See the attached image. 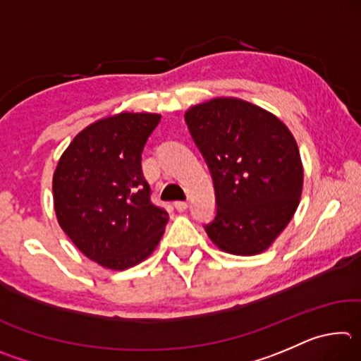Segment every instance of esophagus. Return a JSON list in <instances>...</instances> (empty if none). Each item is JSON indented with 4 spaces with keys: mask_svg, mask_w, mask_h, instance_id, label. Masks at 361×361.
I'll list each match as a JSON object with an SVG mask.
<instances>
[{
    "mask_svg": "<svg viewBox=\"0 0 361 361\" xmlns=\"http://www.w3.org/2000/svg\"><path fill=\"white\" fill-rule=\"evenodd\" d=\"M175 209L178 212H185L188 209V202H185V200H178V202H175Z\"/></svg>",
    "mask_w": 361,
    "mask_h": 361,
    "instance_id": "1",
    "label": "esophagus"
}]
</instances>
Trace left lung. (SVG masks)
<instances>
[{
	"instance_id": "1",
	"label": "left lung",
	"mask_w": 361,
	"mask_h": 361,
	"mask_svg": "<svg viewBox=\"0 0 361 361\" xmlns=\"http://www.w3.org/2000/svg\"><path fill=\"white\" fill-rule=\"evenodd\" d=\"M215 188L204 228L224 252L252 256L277 239L298 209L302 164L282 121L252 103L215 99L185 114Z\"/></svg>"
}]
</instances>
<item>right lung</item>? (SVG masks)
I'll list each match as a JSON object with an SVG mask.
<instances>
[{"label":"right lung","mask_w":361,"mask_h":361,"mask_svg":"<svg viewBox=\"0 0 361 361\" xmlns=\"http://www.w3.org/2000/svg\"><path fill=\"white\" fill-rule=\"evenodd\" d=\"M161 122L121 113L78 133L54 173V207L71 242L103 267L142 262L157 247L169 213L151 200L142 152Z\"/></svg>","instance_id":"1"}]
</instances>
